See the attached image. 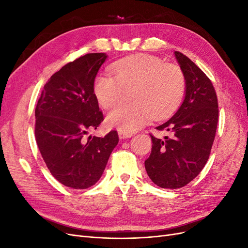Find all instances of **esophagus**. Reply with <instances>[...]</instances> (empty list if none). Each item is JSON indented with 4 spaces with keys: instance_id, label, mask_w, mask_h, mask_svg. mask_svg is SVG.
Listing matches in <instances>:
<instances>
[{
    "instance_id": "1",
    "label": "esophagus",
    "mask_w": 248,
    "mask_h": 248,
    "mask_svg": "<svg viewBox=\"0 0 248 248\" xmlns=\"http://www.w3.org/2000/svg\"><path fill=\"white\" fill-rule=\"evenodd\" d=\"M119 138L121 140H124V139H128V138H131V134L130 133H126V132H123V131H119Z\"/></svg>"
}]
</instances>
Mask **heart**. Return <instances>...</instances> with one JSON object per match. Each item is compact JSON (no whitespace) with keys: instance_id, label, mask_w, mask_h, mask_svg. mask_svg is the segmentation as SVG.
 <instances>
[{"instance_id":"b5f03b06","label":"heart","mask_w":248,"mask_h":248,"mask_svg":"<svg viewBox=\"0 0 248 248\" xmlns=\"http://www.w3.org/2000/svg\"><path fill=\"white\" fill-rule=\"evenodd\" d=\"M114 77L98 74L93 90L103 109H112L122 103L124 91L130 92L128 106L107 117L109 127L132 133L149 122L171 115L181 104L186 89L184 73L180 67L162 60L140 55L121 60L112 66Z\"/></svg>"}]
</instances>
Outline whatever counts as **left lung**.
<instances>
[{
  "label": "left lung",
  "mask_w": 248,
  "mask_h": 248,
  "mask_svg": "<svg viewBox=\"0 0 248 248\" xmlns=\"http://www.w3.org/2000/svg\"><path fill=\"white\" fill-rule=\"evenodd\" d=\"M175 57L186 80L184 100L169 121L156 127L168 131L170 138L160 140L151 134V154L145 161L149 178L170 189L188 184L204 169L218 122V103L211 80L182 52L175 51Z\"/></svg>",
  "instance_id": "obj_1"
}]
</instances>
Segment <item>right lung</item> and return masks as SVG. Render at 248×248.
<instances>
[{"label": "right lung", "mask_w": 248, "mask_h": 248, "mask_svg": "<svg viewBox=\"0 0 248 248\" xmlns=\"http://www.w3.org/2000/svg\"><path fill=\"white\" fill-rule=\"evenodd\" d=\"M108 56L87 54L63 66L44 85L35 109V138L50 174L74 189L94 185L119 141L118 132L85 138L103 121L93 85Z\"/></svg>", "instance_id": "obj_1"}]
</instances>
